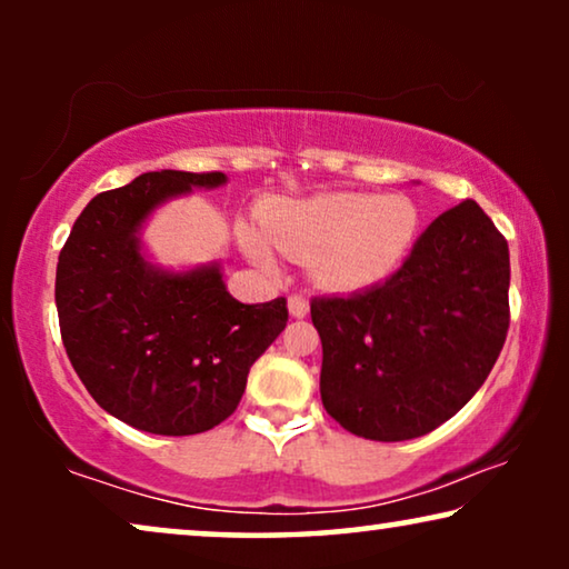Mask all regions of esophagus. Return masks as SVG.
Listing matches in <instances>:
<instances>
[{
    "label": "esophagus",
    "instance_id": "esophagus-1",
    "mask_svg": "<svg viewBox=\"0 0 569 569\" xmlns=\"http://www.w3.org/2000/svg\"><path fill=\"white\" fill-rule=\"evenodd\" d=\"M290 313H292V318L308 316V300L302 298V295H290Z\"/></svg>",
    "mask_w": 569,
    "mask_h": 569
}]
</instances>
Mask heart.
Masks as SVG:
<instances>
[{"label": "heart", "instance_id": "heart-1", "mask_svg": "<svg viewBox=\"0 0 569 569\" xmlns=\"http://www.w3.org/2000/svg\"><path fill=\"white\" fill-rule=\"evenodd\" d=\"M267 238L284 253L308 261L329 290L352 292L386 279L417 236V209L403 197L318 193L298 201H271L261 209ZM246 253L261 267L274 256L256 230L240 232Z\"/></svg>", "mask_w": 569, "mask_h": 569}]
</instances>
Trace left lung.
I'll list each match as a JSON object with an SVG mask.
<instances>
[{"label":"left lung","mask_w":569,"mask_h":569,"mask_svg":"<svg viewBox=\"0 0 569 569\" xmlns=\"http://www.w3.org/2000/svg\"><path fill=\"white\" fill-rule=\"evenodd\" d=\"M508 240L473 199L427 224L386 282L313 298L321 399L352 435L380 442L432 432L495 368L510 326Z\"/></svg>","instance_id":"left-lung-1"}]
</instances>
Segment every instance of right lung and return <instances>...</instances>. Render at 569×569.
Returning <instances> with one entry per match:
<instances>
[{
  "label": "right lung",
  "mask_w": 569,
  "mask_h": 569,
  "mask_svg": "<svg viewBox=\"0 0 569 569\" xmlns=\"http://www.w3.org/2000/svg\"><path fill=\"white\" fill-rule=\"evenodd\" d=\"M224 173L152 170L103 191L74 220L57 263L67 357L92 399L152 435H197L238 409L251 365L287 326V300L243 306L217 267L154 269L137 230L168 197Z\"/></svg>",
  "instance_id": "right-lung-1"
}]
</instances>
